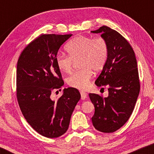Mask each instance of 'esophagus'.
Masks as SVG:
<instances>
[{
    "label": "esophagus",
    "instance_id": "obj_1",
    "mask_svg": "<svg viewBox=\"0 0 154 154\" xmlns=\"http://www.w3.org/2000/svg\"><path fill=\"white\" fill-rule=\"evenodd\" d=\"M81 100H85L88 98L87 93L83 91H81Z\"/></svg>",
    "mask_w": 154,
    "mask_h": 154
}]
</instances>
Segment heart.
I'll list each match as a JSON object with an SVG mask.
<instances>
[{"mask_svg":"<svg viewBox=\"0 0 154 154\" xmlns=\"http://www.w3.org/2000/svg\"><path fill=\"white\" fill-rule=\"evenodd\" d=\"M69 55L57 54L55 61L58 69L63 73H70L73 63L79 59V70L67 78V84L71 87L85 90L89 85L92 71H100L106 64L109 55L108 42L101 35L92 37L79 35L66 45Z\"/></svg>","mask_w":154,"mask_h":154,"instance_id":"1","label":"heart"}]
</instances>
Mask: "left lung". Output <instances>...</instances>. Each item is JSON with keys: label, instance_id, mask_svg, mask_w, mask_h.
I'll return each instance as SVG.
<instances>
[{"label": "left lung", "instance_id": "obj_1", "mask_svg": "<svg viewBox=\"0 0 154 154\" xmlns=\"http://www.w3.org/2000/svg\"><path fill=\"white\" fill-rule=\"evenodd\" d=\"M91 32L100 33L109 45L107 61L95 81L108 87L109 96L89 94L94 106L92 122L95 129L109 133L121 128L134 110L140 90L137 64L132 46L118 31L102 26Z\"/></svg>", "mask_w": 154, "mask_h": 154}]
</instances>
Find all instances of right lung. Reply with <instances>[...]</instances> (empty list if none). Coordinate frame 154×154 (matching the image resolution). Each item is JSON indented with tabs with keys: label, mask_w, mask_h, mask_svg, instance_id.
I'll list each match as a JSON object with an SVG mask.
<instances>
[{
	"label": "right lung",
	"mask_w": 154,
	"mask_h": 154,
	"mask_svg": "<svg viewBox=\"0 0 154 154\" xmlns=\"http://www.w3.org/2000/svg\"><path fill=\"white\" fill-rule=\"evenodd\" d=\"M71 35L42 34L24 48L17 61L16 93L21 111L35 131L48 138L58 137L67 131L81 99L79 91L73 88H65L56 100L50 96L64 85L55 58L61 45Z\"/></svg>",
	"instance_id": "right-lung-1"
}]
</instances>
